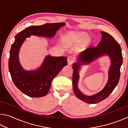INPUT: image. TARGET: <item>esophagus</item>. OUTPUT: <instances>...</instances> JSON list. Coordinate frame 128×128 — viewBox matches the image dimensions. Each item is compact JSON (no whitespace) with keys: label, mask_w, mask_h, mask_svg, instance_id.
Returning a JSON list of instances; mask_svg holds the SVG:
<instances>
[{"label":"esophagus","mask_w":128,"mask_h":128,"mask_svg":"<svg viewBox=\"0 0 128 128\" xmlns=\"http://www.w3.org/2000/svg\"><path fill=\"white\" fill-rule=\"evenodd\" d=\"M74 61V59L72 57V56H69L68 57V59H67V62H68V64L70 65L72 64V62Z\"/></svg>","instance_id":"obj_1"}]
</instances>
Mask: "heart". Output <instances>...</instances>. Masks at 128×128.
<instances>
[{"instance_id": "1", "label": "heart", "mask_w": 128, "mask_h": 128, "mask_svg": "<svg viewBox=\"0 0 128 128\" xmlns=\"http://www.w3.org/2000/svg\"><path fill=\"white\" fill-rule=\"evenodd\" d=\"M89 38V34L85 32H69L64 36L62 42L66 45L80 44L85 42V46H88L92 42V40Z\"/></svg>"}]
</instances>
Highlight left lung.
Returning a JSON list of instances; mask_svg holds the SVG:
<instances>
[{
	"label": "left lung",
	"mask_w": 128,
	"mask_h": 128,
	"mask_svg": "<svg viewBox=\"0 0 128 128\" xmlns=\"http://www.w3.org/2000/svg\"><path fill=\"white\" fill-rule=\"evenodd\" d=\"M100 42L96 47L85 50L78 56V61L73 64V88L76 96L80 100L89 104L99 103L107 98L118 85L120 76V67L122 64L121 48L118 43L110 34L101 32ZM108 55L112 65L108 71V80L105 87L101 92L92 96L84 94L78 88L79 70L82 64H87L102 56Z\"/></svg>",
	"instance_id": "1"
}]
</instances>
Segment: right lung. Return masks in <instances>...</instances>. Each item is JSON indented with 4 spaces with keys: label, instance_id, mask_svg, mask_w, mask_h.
Masks as SVG:
<instances>
[{
    "label": "right lung",
    "instance_id": "add662e5",
    "mask_svg": "<svg viewBox=\"0 0 128 128\" xmlns=\"http://www.w3.org/2000/svg\"><path fill=\"white\" fill-rule=\"evenodd\" d=\"M66 25L64 22L45 24L26 28L15 36L10 52L8 68L15 86L30 97L39 98L48 93L51 82L64 66L67 65L65 56H46L41 66L36 70H25L19 61L18 54L21 45L30 36L52 38L56 31Z\"/></svg>",
    "mask_w": 128,
    "mask_h": 128
}]
</instances>
